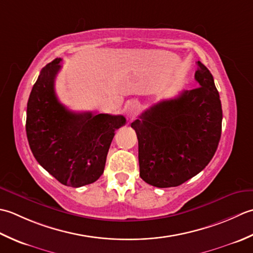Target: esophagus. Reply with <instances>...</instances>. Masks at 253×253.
<instances>
[{
	"mask_svg": "<svg viewBox=\"0 0 253 253\" xmlns=\"http://www.w3.org/2000/svg\"><path fill=\"white\" fill-rule=\"evenodd\" d=\"M137 113V106L135 104H131L127 109V115L130 118H134Z\"/></svg>",
	"mask_w": 253,
	"mask_h": 253,
	"instance_id": "obj_1",
	"label": "esophagus"
}]
</instances>
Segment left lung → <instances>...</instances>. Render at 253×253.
<instances>
[{
	"instance_id": "8db88e82",
	"label": "left lung",
	"mask_w": 253,
	"mask_h": 253,
	"mask_svg": "<svg viewBox=\"0 0 253 253\" xmlns=\"http://www.w3.org/2000/svg\"><path fill=\"white\" fill-rule=\"evenodd\" d=\"M200 86L144 111L131 126L138 140L140 177L157 188L178 187L208 166L217 149L223 111L213 75L200 61Z\"/></svg>"
}]
</instances>
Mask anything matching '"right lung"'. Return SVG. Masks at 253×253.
Instances as JSON below:
<instances>
[{
  "label": "right lung",
  "mask_w": 253,
  "mask_h": 253,
  "mask_svg": "<svg viewBox=\"0 0 253 253\" xmlns=\"http://www.w3.org/2000/svg\"><path fill=\"white\" fill-rule=\"evenodd\" d=\"M60 62L56 58L40 71L27 102L26 133L36 161L62 184L79 188L104 172L115 131L126 118L73 112L62 105L54 90Z\"/></svg>",
  "instance_id": "add662e5"
}]
</instances>
